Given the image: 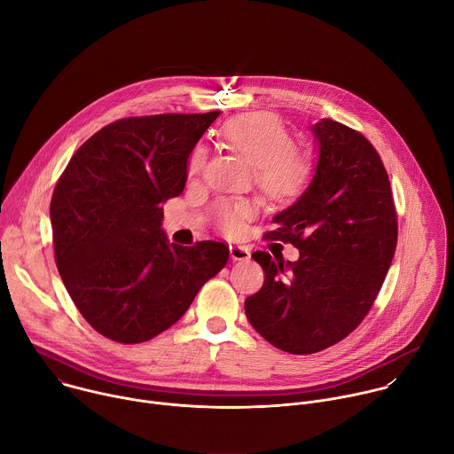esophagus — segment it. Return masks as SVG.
I'll list each match as a JSON object with an SVG mask.
<instances>
[{"label": "esophagus", "instance_id": "esophagus-1", "mask_svg": "<svg viewBox=\"0 0 454 454\" xmlns=\"http://www.w3.org/2000/svg\"><path fill=\"white\" fill-rule=\"evenodd\" d=\"M230 256L231 261H249L251 258V253L246 246H230Z\"/></svg>", "mask_w": 454, "mask_h": 454}]
</instances>
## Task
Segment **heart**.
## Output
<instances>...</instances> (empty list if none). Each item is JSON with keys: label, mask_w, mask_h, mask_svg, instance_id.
Wrapping results in <instances>:
<instances>
[{"label": "heart", "mask_w": 454, "mask_h": 454, "mask_svg": "<svg viewBox=\"0 0 454 454\" xmlns=\"http://www.w3.org/2000/svg\"><path fill=\"white\" fill-rule=\"evenodd\" d=\"M223 137L228 145L256 167V183L266 196L287 200L300 188L305 176L301 156L291 147V137L282 121L268 113H251L230 120ZM207 160L205 147H196L188 160V172L196 174ZM254 207L249 201L221 200L215 205L219 226L228 233H237L249 219Z\"/></svg>", "instance_id": "heart-1"}]
</instances>
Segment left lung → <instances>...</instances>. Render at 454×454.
<instances>
[{
	"mask_svg": "<svg viewBox=\"0 0 454 454\" xmlns=\"http://www.w3.org/2000/svg\"><path fill=\"white\" fill-rule=\"evenodd\" d=\"M314 172L270 239L291 242L294 262L254 251L264 286L246 298L253 329L289 354H314L347 338L368 314L397 246L390 181L372 144L321 118L310 125Z\"/></svg>",
	"mask_w": 454,
	"mask_h": 454,
	"instance_id": "obj_1",
	"label": "left lung"
}]
</instances>
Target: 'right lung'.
Wrapping results in <instances>:
<instances>
[{
    "label": "right lung",
    "mask_w": 454,
    "mask_h": 454,
    "mask_svg": "<svg viewBox=\"0 0 454 454\" xmlns=\"http://www.w3.org/2000/svg\"><path fill=\"white\" fill-rule=\"evenodd\" d=\"M221 111L123 118L70 160L50 203L55 262L90 325L118 343L172 327L228 262L223 242H168L163 203L186 183L188 158Z\"/></svg>",
    "instance_id": "obj_1"
}]
</instances>
